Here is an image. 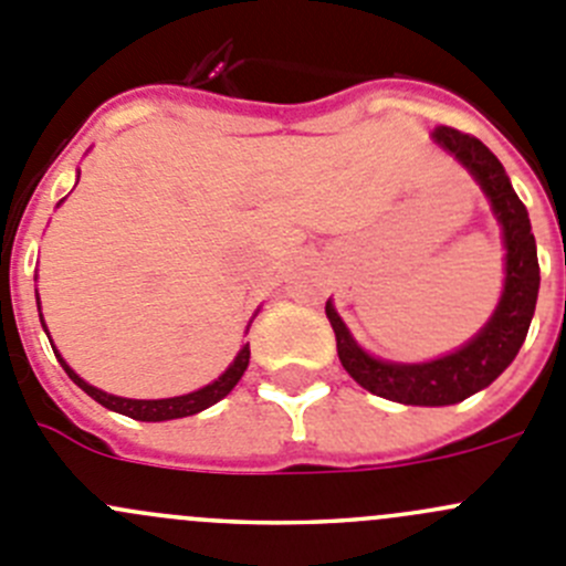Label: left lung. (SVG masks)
Here are the masks:
<instances>
[{"instance_id":"8db88e82","label":"left lung","mask_w":566,"mask_h":566,"mask_svg":"<svg viewBox=\"0 0 566 566\" xmlns=\"http://www.w3.org/2000/svg\"><path fill=\"white\" fill-rule=\"evenodd\" d=\"M431 140L475 179L501 223L506 279L492 317L473 339L451 354L429 361H389L367 354L348 332L332 301H326V317L334 328L339 361L348 376L367 392L406 406H451L490 387L512 365L520 345L525 343L539 295V260L528 210L514 193L501 160L479 137L451 126H437Z\"/></svg>"}]
</instances>
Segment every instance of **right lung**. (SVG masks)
Wrapping results in <instances>:
<instances>
[{
    "label": "right lung",
    "instance_id": "right-lung-1",
    "mask_svg": "<svg viewBox=\"0 0 566 566\" xmlns=\"http://www.w3.org/2000/svg\"><path fill=\"white\" fill-rule=\"evenodd\" d=\"M38 315H41V301H38ZM41 326H43V332H46V323H43V315H41ZM49 343H52V339H49ZM54 356H57V361H60V365H63V370L69 373L71 381H74L80 389H85V392L91 395L93 400H98V403H102L104 409L118 411V415L132 417V420L163 422V420H177V417L199 415V411L210 409L212 403H218V400H221V398H227V395L234 389V384H238L240 378H243L245 367H249V359H251V350H249V343H245L243 348L238 350V356H234L232 365H229L227 370H223L221 376L216 378V381L207 384V387L196 389V392H188V395H174V398H157V400L120 398V395L104 392V389L93 387V384H87L85 378L76 376V373L69 367V361H65L63 356L57 354V348H54Z\"/></svg>",
    "mask_w": 566,
    "mask_h": 566
}]
</instances>
